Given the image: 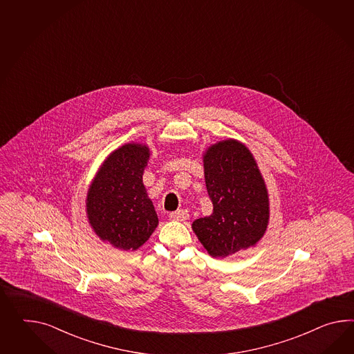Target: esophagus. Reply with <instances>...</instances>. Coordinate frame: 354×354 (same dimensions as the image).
<instances>
[{"label": "esophagus", "mask_w": 354, "mask_h": 354, "mask_svg": "<svg viewBox=\"0 0 354 354\" xmlns=\"http://www.w3.org/2000/svg\"><path fill=\"white\" fill-rule=\"evenodd\" d=\"M169 217L171 218V220H175V221H184V220H187L188 218V212L185 211V209H179V211H175V212H171Z\"/></svg>", "instance_id": "obj_1"}]
</instances>
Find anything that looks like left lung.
<instances>
[{"mask_svg": "<svg viewBox=\"0 0 354 354\" xmlns=\"http://www.w3.org/2000/svg\"><path fill=\"white\" fill-rule=\"evenodd\" d=\"M208 197L214 211L192 227L214 257H226L254 245L268 224V190L250 149L227 139L203 157Z\"/></svg>", "mask_w": 354, "mask_h": 354, "instance_id": "obj_1", "label": "left lung"}]
</instances>
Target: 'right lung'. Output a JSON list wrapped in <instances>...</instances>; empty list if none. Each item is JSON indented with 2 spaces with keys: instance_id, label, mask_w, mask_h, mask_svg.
<instances>
[{
  "instance_id": "obj_1",
  "label": "right lung",
  "mask_w": 354,
  "mask_h": 354,
  "mask_svg": "<svg viewBox=\"0 0 354 354\" xmlns=\"http://www.w3.org/2000/svg\"><path fill=\"white\" fill-rule=\"evenodd\" d=\"M148 158L147 146L120 147L107 157L88 190L89 224L119 250H138L158 224L142 180Z\"/></svg>"
}]
</instances>
